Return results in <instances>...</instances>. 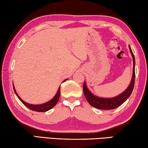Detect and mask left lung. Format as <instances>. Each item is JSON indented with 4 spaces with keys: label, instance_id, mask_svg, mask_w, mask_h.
<instances>
[{
    "label": "left lung",
    "instance_id": "left-lung-1",
    "mask_svg": "<svg viewBox=\"0 0 148 148\" xmlns=\"http://www.w3.org/2000/svg\"><path fill=\"white\" fill-rule=\"evenodd\" d=\"M130 52L132 57L133 61V69H132V76L129 86L121 94L117 96L113 97V98H102V97H97L92 93L87 87L86 82L84 83L83 89L85 97L88 101L90 105L96 108L101 110H112L115 109L126 101V100L129 98L130 95H131L132 90L134 86V79H135V59L134 54L132 53L131 46H129Z\"/></svg>",
    "mask_w": 148,
    "mask_h": 148
}]
</instances>
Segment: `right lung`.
Returning <instances> with one entry per match:
<instances>
[{
    "label": "right lung",
    "mask_w": 148,
    "mask_h": 148,
    "mask_svg": "<svg viewBox=\"0 0 148 148\" xmlns=\"http://www.w3.org/2000/svg\"><path fill=\"white\" fill-rule=\"evenodd\" d=\"M67 79H64L62 82H65ZM13 87H14V90L15 93H16V96L18 97V99L20 100V101H21L22 103H23L25 105V106L28 108H29L30 110H33V111H35V112H44L48 111V110H49L50 109H51L52 108H53L55 106H56V104L57 103V102H58L59 99V97H60V89H61V86L59 87V88L58 89V91H57L56 95H55V97L51 100H50L49 101L47 102H45V103L42 104H29V103H27V102H25L21 98H20V97L19 96L18 94L17 93L16 89H15L14 84H13Z\"/></svg>",
    "instance_id": "add662e5"
}]
</instances>
